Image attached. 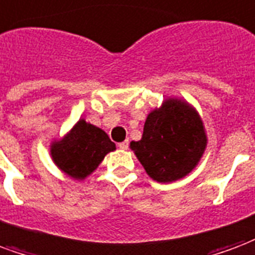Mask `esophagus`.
Returning <instances> with one entry per match:
<instances>
[{
    "label": "esophagus",
    "mask_w": 255,
    "mask_h": 255,
    "mask_svg": "<svg viewBox=\"0 0 255 255\" xmlns=\"http://www.w3.org/2000/svg\"><path fill=\"white\" fill-rule=\"evenodd\" d=\"M119 147H120L122 150H127V148H128V140H124V142L119 143Z\"/></svg>",
    "instance_id": "obj_1"
}]
</instances>
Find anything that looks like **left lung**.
I'll return each instance as SVG.
<instances>
[{
    "mask_svg": "<svg viewBox=\"0 0 255 255\" xmlns=\"http://www.w3.org/2000/svg\"><path fill=\"white\" fill-rule=\"evenodd\" d=\"M205 144L197 113L188 104L166 100L147 116L142 139L131 142V148L152 180L171 182L193 170Z\"/></svg>",
    "mask_w": 255,
    "mask_h": 255,
    "instance_id": "8db88e82",
    "label": "left lung"
}]
</instances>
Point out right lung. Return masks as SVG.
<instances>
[{
  "mask_svg": "<svg viewBox=\"0 0 255 255\" xmlns=\"http://www.w3.org/2000/svg\"><path fill=\"white\" fill-rule=\"evenodd\" d=\"M115 148V143L103 129L80 120L63 140L51 146V155L60 170L84 180Z\"/></svg>",
  "mask_w": 255,
  "mask_h": 255,
  "instance_id": "right-lung-1",
  "label": "right lung"
}]
</instances>
